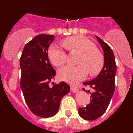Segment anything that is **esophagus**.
Returning a JSON list of instances; mask_svg holds the SVG:
<instances>
[{"instance_id":"obj_1","label":"esophagus","mask_w":133,"mask_h":133,"mask_svg":"<svg viewBox=\"0 0 133 133\" xmlns=\"http://www.w3.org/2000/svg\"><path fill=\"white\" fill-rule=\"evenodd\" d=\"M70 90L72 91V92H77L78 91V89H77V87H73V86H71L70 87Z\"/></svg>"}]
</instances>
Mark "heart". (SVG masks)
Listing matches in <instances>:
<instances>
[{
    "mask_svg": "<svg viewBox=\"0 0 133 133\" xmlns=\"http://www.w3.org/2000/svg\"><path fill=\"white\" fill-rule=\"evenodd\" d=\"M64 45L71 52L82 53L78 66L66 65L59 69L58 76L63 81L75 84L84 79L88 72L90 75H98L104 65V57L93 42L83 36H75L66 38ZM50 62L56 66L66 61V54L58 46L52 45L48 52Z\"/></svg>",
    "mask_w": 133,
    "mask_h": 133,
    "instance_id": "1",
    "label": "heart"
}]
</instances>
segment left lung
<instances>
[{
	"label": "left lung",
	"instance_id": "left-lung-1",
	"mask_svg": "<svg viewBox=\"0 0 133 133\" xmlns=\"http://www.w3.org/2000/svg\"><path fill=\"white\" fill-rule=\"evenodd\" d=\"M104 52V66L98 75L93 80L84 82L83 84L89 86L93 92L86 90L91 95L90 103L84 107L78 108V114L82 118L94 121L99 118L107 109L115 90V75L117 65L115 55L111 48L98 36H96Z\"/></svg>",
	"mask_w": 133,
	"mask_h": 133
}]
</instances>
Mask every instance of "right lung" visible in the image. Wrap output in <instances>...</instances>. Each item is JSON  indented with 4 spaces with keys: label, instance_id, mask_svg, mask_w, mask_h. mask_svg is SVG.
I'll return each instance as SVG.
<instances>
[{
    "label": "right lung",
    "instance_id": "obj_1",
    "mask_svg": "<svg viewBox=\"0 0 133 133\" xmlns=\"http://www.w3.org/2000/svg\"><path fill=\"white\" fill-rule=\"evenodd\" d=\"M55 39L54 35H39L26 44L20 59L21 88L32 112L42 118L56 115L61 99L70 91L67 83H49L56 72L50 64L48 49Z\"/></svg>",
    "mask_w": 133,
    "mask_h": 133
}]
</instances>
